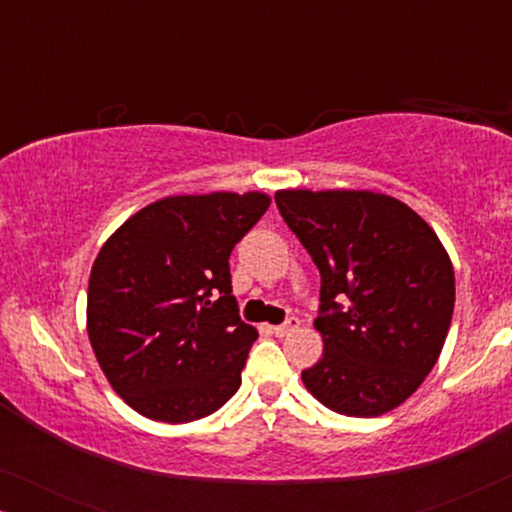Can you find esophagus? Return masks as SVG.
Listing matches in <instances>:
<instances>
[{
    "label": "esophagus",
    "mask_w": 512,
    "mask_h": 512,
    "mask_svg": "<svg viewBox=\"0 0 512 512\" xmlns=\"http://www.w3.org/2000/svg\"><path fill=\"white\" fill-rule=\"evenodd\" d=\"M298 326H300V319H296V317H289V319L284 321V324H279V326L272 328V331H275L277 338H284V335H289V333L296 331Z\"/></svg>",
    "instance_id": "34e87169"
}]
</instances>
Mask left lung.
I'll list each match as a JSON object with an SVG mask.
<instances>
[{"label":"left lung","mask_w":512,"mask_h":512,"mask_svg":"<svg viewBox=\"0 0 512 512\" xmlns=\"http://www.w3.org/2000/svg\"><path fill=\"white\" fill-rule=\"evenodd\" d=\"M275 202L321 275L324 354L305 387L347 417H377L436 366L454 312V270L438 235L373 191H277Z\"/></svg>","instance_id":"8db88e82"}]
</instances>
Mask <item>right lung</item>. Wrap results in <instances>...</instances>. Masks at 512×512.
Masks as SVG:
<instances>
[{"label": "right lung", "instance_id": "right-lung-1", "mask_svg": "<svg viewBox=\"0 0 512 512\" xmlns=\"http://www.w3.org/2000/svg\"><path fill=\"white\" fill-rule=\"evenodd\" d=\"M265 193L172 195L132 214L97 254L88 338L118 396L167 424L207 417L240 389L258 338L230 284V251Z\"/></svg>", "mask_w": 512, "mask_h": 512}]
</instances>
